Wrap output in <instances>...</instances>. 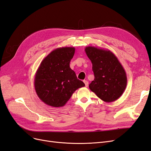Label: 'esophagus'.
<instances>
[{
    "label": "esophagus",
    "mask_w": 151,
    "mask_h": 151,
    "mask_svg": "<svg viewBox=\"0 0 151 151\" xmlns=\"http://www.w3.org/2000/svg\"><path fill=\"white\" fill-rule=\"evenodd\" d=\"M84 84H85V86H86V87H88V84H89V83H88V81H86V80H84Z\"/></svg>",
    "instance_id": "esophagus-1"
}]
</instances>
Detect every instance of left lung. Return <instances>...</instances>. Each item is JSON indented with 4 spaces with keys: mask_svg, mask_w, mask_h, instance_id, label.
Here are the masks:
<instances>
[{
    "mask_svg": "<svg viewBox=\"0 0 151 151\" xmlns=\"http://www.w3.org/2000/svg\"><path fill=\"white\" fill-rule=\"evenodd\" d=\"M87 56L93 64L94 79L89 88L103 101H116L124 92L127 77L124 68L110 50L94 47L85 48Z\"/></svg>",
    "mask_w": 151,
    "mask_h": 151,
    "instance_id": "obj_1",
    "label": "left lung"
}]
</instances>
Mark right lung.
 I'll list each match as a JSON object with an SVG mask.
<instances>
[{
	"label": "right lung",
	"mask_w": 151,
	"mask_h": 151,
	"mask_svg": "<svg viewBox=\"0 0 151 151\" xmlns=\"http://www.w3.org/2000/svg\"><path fill=\"white\" fill-rule=\"evenodd\" d=\"M74 53V47L53 50L42 61L36 72L34 86L36 94L50 106H63L77 89L85 86L70 67Z\"/></svg>",
	"instance_id": "obj_1"
}]
</instances>
